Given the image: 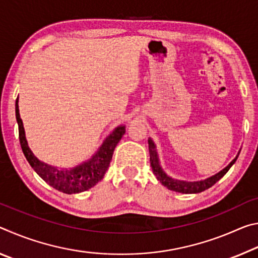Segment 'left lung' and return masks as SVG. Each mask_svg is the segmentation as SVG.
Instances as JSON below:
<instances>
[{"label": "left lung", "mask_w": 258, "mask_h": 258, "mask_svg": "<svg viewBox=\"0 0 258 258\" xmlns=\"http://www.w3.org/2000/svg\"><path fill=\"white\" fill-rule=\"evenodd\" d=\"M148 145H149L150 164L152 167V172H154V174L156 175L157 180H158L164 186L167 187V189L175 192H180V194H199V192H203L205 190L209 189V187L215 184L218 180H221V178L228 173V171L231 168V166L235 163V160H237L238 156L240 154V150H239L238 155L235 156V158L231 161L225 168L216 173L215 175H212L207 178H205V180H200V181H183V180H177V178L169 176L168 174L164 171L160 165L156 143L151 138L148 139Z\"/></svg>", "instance_id": "left-lung-1"}]
</instances>
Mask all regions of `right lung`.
I'll list each match as a JSON object with an SVG mask.
<instances>
[{
	"label": "right lung",
	"instance_id": "right-lung-1",
	"mask_svg": "<svg viewBox=\"0 0 258 258\" xmlns=\"http://www.w3.org/2000/svg\"><path fill=\"white\" fill-rule=\"evenodd\" d=\"M16 118L19 127V141L26 159L34 171L41 176L47 184L55 190L67 195L80 194L94 186L103 178L107 169L110 165L113 150L117 143L125 134V125H119L104 139L97 152L90 159L83 161L75 167L61 168L41 161L33 154L28 147L26 139L23 120L20 118L18 99L16 100Z\"/></svg>",
	"mask_w": 258,
	"mask_h": 258
}]
</instances>
